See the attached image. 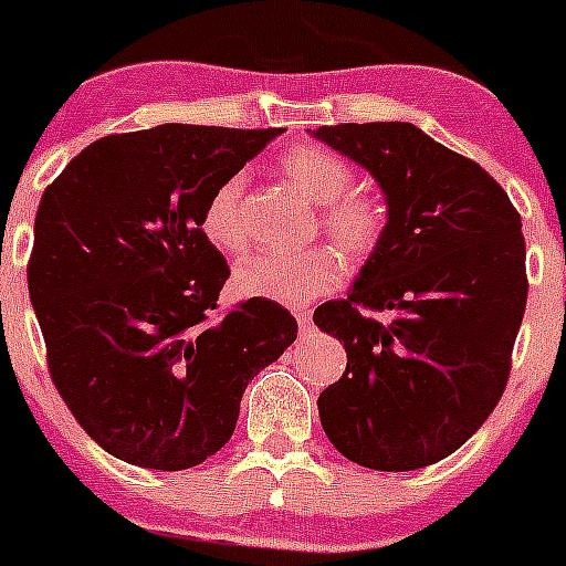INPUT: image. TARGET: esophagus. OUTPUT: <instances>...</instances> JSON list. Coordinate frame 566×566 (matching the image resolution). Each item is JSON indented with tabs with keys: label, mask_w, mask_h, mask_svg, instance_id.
<instances>
[{
	"label": "esophagus",
	"mask_w": 566,
	"mask_h": 566,
	"mask_svg": "<svg viewBox=\"0 0 566 566\" xmlns=\"http://www.w3.org/2000/svg\"><path fill=\"white\" fill-rule=\"evenodd\" d=\"M294 316H297V325H300V331H308L311 327V311H305V308H297L294 311Z\"/></svg>",
	"instance_id": "1"
}]
</instances>
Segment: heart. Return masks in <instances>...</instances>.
Segmentation results:
<instances>
[{
    "instance_id": "obj_1",
    "label": "heart",
    "mask_w": 566,
    "mask_h": 566,
    "mask_svg": "<svg viewBox=\"0 0 566 566\" xmlns=\"http://www.w3.org/2000/svg\"><path fill=\"white\" fill-rule=\"evenodd\" d=\"M280 166L294 186L322 202L319 224L327 239L349 258H367L386 233V211L367 193H349L355 171L347 160L319 144H300L283 153ZM244 177L230 175L206 199L199 230L222 252H241L250 241L241 213ZM338 283V263L327 247L303 252H261L235 266L233 286L241 297L297 305L331 292Z\"/></svg>"
}]
</instances>
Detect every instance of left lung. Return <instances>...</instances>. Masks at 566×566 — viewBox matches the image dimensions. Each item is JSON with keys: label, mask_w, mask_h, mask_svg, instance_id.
Segmentation results:
<instances>
[{"label": "left lung", "mask_w": 566, "mask_h": 566, "mask_svg": "<svg viewBox=\"0 0 566 566\" xmlns=\"http://www.w3.org/2000/svg\"><path fill=\"white\" fill-rule=\"evenodd\" d=\"M314 136L373 171L389 206L353 292L314 311L347 353L319 395L322 428L369 470L436 464L486 422L509 384L528 300L522 219L483 166L408 122Z\"/></svg>", "instance_id": "left-lung-1"}]
</instances>
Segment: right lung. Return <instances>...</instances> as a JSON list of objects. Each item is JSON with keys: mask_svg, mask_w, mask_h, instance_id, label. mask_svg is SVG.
I'll use <instances>...</instances> for the list:
<instances>
[{"mask_svg": "<svg viewBox=\"0 0 566 566\" xmlns=\"http://www.w3.org/2000/svg\"><path fill=\"white\" fill-rule=\"evenodd\" d=\"M283 130L160 125L88 144L46 186L27 286L46 367L116 459L188 470L228 444L247 384L297 338L272 300L219 311L230 277L206 199Z\"/></svg>", "mask_w": 566, "mask_h": 566, "instance_id": "1", "label": "right lung"}]
</instances>
